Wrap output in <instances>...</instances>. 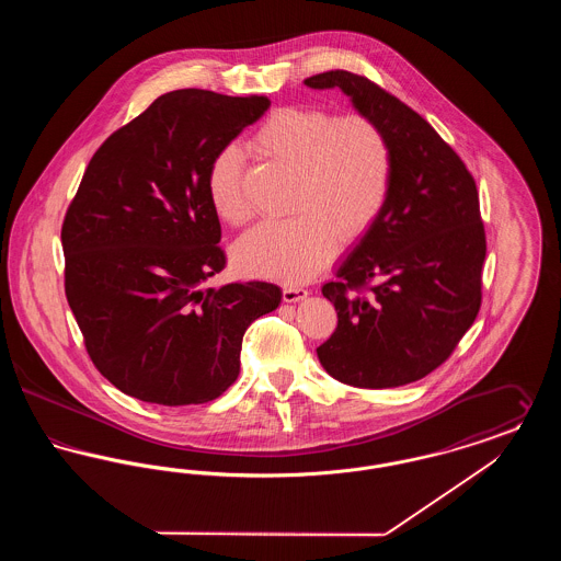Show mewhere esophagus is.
Returning <instances> with one entry per match:
<instances>
[{
  "label": "esophagus",
  "mask_w": 561,
  "mask_h": 561,
  "mask_svg": "<svg viewBox=\"0 0 561 561\" xmlns=\"http://www.w3.org/2000/svg\"><path fill=\"white\" fill-rule=\"evenodd\" d=\"M307 294H309V290H307V288H302V286L286 284V286H284V293H282V296H284V300H286V302H298V300L307 298Z\"/></svg>",
  "instance_id": "obj_1"
}]
</instances>
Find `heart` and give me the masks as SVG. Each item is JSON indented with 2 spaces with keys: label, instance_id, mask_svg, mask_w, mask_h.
I'll return each instance as SVG.
<instances>
[{
  "label": "heart",
  "instance_id": "heart-1",
  "mask_svg": "<svg viewBox=\"0 0 561 561\" xmlns=\"http://www.w3.org/2000/svg\"><path fill=\"white\" fill-rule=\"evenodd\" d=\"M248 145L296 176L290 202L296 214L261 222L236 245L241 267L252 273L288 282L309 279L330 263L341 238L364 236L389 199L391 142L364 113L273 108ZM241 170L240 149L227 145L214 156L206 176L214 213L231 225H243L252 214Z\"/></svg>",
  "mask_w": 561,
  "mask_h": 561
}]
</instances>
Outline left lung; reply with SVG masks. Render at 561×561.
<instances>
[{"label": "left lung", "instance_id": "obj_1", "mask_svg": "<svg viewBox=\"0 0 561 561\" xmlns=\"http://www.w3.org/2000/svg\"><path fill=\"white\" fill-rule=\"evenodd\" d=\"M305 83L341 88L393 151L382 213L321 288L339 316L318 347L321 366L359 389L421 380L480 313L485 231L476 179L427 119L373 80L336 69Z\"/></svg>", "mask_w": 561, "mask_h": 561}]
</instances>
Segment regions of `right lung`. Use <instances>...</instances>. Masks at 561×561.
<instances>
[{
    "label": "right lung",
    "instance_id": "1",
    "mask_svg": "<svg viewBox=\"0 0 561 561\" xmlns=\"http://www.w3.org/2000/svg\"><path fill=\"white\" fill-rule=\"evenodd\" d=\"M268 105L168 92L111 134L83 172L60 229L65 294L92 364L130 398L216 400L240 374L248 325L282 300L267 282L199 288L227 265L208 168Z\"/></svg>",
    "mask_w": 561,
    "mask_h": 561
}]
</instances>
